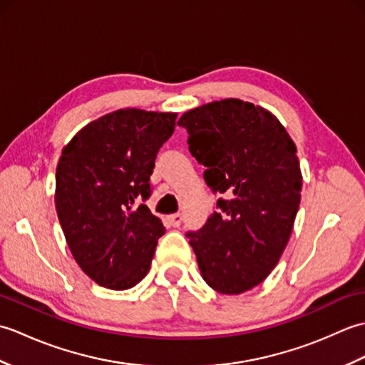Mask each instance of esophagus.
Segmentation results:
<instances>
[{
  "instance_id": "esophagus-1",
  "label": "esophagus",
  "mask_w": 365,
  "mask_h": 365,
  "mask_svg": "<svg viewBox=\"0 0 365 365\" xmlns=\"http://www.w3.org/2000/svg\"><path fill=\"white\" fill-rule=\"evenodd\" d=\"M168 221L173 227H178L182 224V215L180 213H174V215H169L168 216Z\"/></svg>"
}]
</instances>
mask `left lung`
Here are the masks:
<instances>
[{"mask_svg":"<svg viewBox=\"0 0 365 365\" xmlns=\"http://www.w3.org/2000/svg\"><path fill=\"white\" fill-rule=\"evenodd\" d=\"M177 123L208 187L226 195L188 232L200 274L216 292L245 293L273 271L292 235L302 188L297 145L273 113L240 98L197 106Z\"/></svg>","mask_w":365,"mask_h":365,"instance_id":"obj_1","label":"left lung"}]
</instances>
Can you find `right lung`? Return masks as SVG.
Here are the masks:
<instances>
[{
  "label": "right lung",
  "instance_id": "obj_1",
  "mask_svg": "<svg viewBox=\"0 0 365 365\" xmlns=\"http://www.w3.org/2000/svg\"><path fill=\"white\" fill-rule=\"evenodd\" d=\"M175 119L177 113L123 108L84 125L61 153V227L84 274L106 289H131L149 273L165 227L139 202L150 196L155 158Z\"/></svg>",
  "mask_w": 365,
  "mask_h": 365
}]
</instances>
